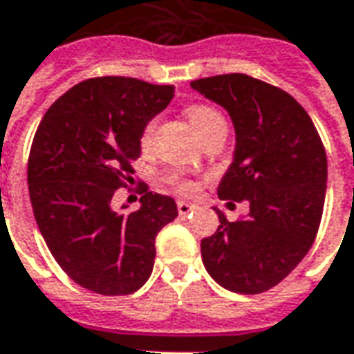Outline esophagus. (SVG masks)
<instances>
[{
	"label": "esophagus",
	"mask_w": 354,
	"mask_h": 354,
	"mask_svg": "<svg viewBox=\"0 0 354 354\" xmlns=\"http://www.w3.org/2000/svg\"><path fill=\"white\" fill-rule=\"evenodd\" d=\"M195 211V205H192V203L187 201H178V212L182 214V216H185V214H189V212Z\"/></svg>",
	"instance_id": "obj_1"
}]
</instances>
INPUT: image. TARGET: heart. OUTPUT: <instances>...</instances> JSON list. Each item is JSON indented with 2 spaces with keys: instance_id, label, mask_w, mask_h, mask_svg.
Instances as JSON below:
<instances>
[{
  "instance_id": "heart-1",
  "label": "heart",
  "mask_w": 354,
  "mask_h": 354,
  "mask_svg": "<svg viewBox=\"0 0 354 354\" xmlns=\"http://www.w3.org/2000/svg\"><path fill=\"white\" fill-rule=\"evenodd\" d=\"M187 120H189V124L194 126L195 134L201 136L207 128H211L214 124H220V122H224V118L220 117L218 113L214 111L212 107H207V105H192V107L187 109ZM151 132H153V122L145 126V130H143L142 134V145L145 147L149 140H151ZM169 182L174 187H176L178 192H182V194H194L195 192V184L192 180H187V178H182L180 174H172L169 178Z\"/></svg>"
}]
</instances>
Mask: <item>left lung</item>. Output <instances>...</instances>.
Here are the masks:
<instances>
[{
  "label": "left lung",
  "mask_w": 354,
  "mask_h": 354,
  "mask_svg": "<svg viewBox=\"0 0 354 354\" xmlns=\"http://www.w3.org/2000/svg\"><path fill=\"white\" fill-rule=\"evenodd\" d=\"M192 88L228 111L236 130L234 160L220 199L247 201L245 218L201 241L203 264L222 288L254 295L278 286L315 243L328 182L322 140L288 91L247 74L199 78Z\"/></svg>",
  "instance_id": "obj_1"
}]
</instances>
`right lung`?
I'll use <instances>...</instances> for the list:
<instances>
[{
    "instance_id": "1",
    "label": "right lung",
    "mask_w": 354,
    "mask_h": 354,
    "mask_svg": "<svg viewBox=\"0 0 354 354\" xmlns=\"http://www.w3.org/2000/svg\"><path fill=\"white\" fill-rule=\"evenodd\" d=\"M172 97L174 86L90 78L63 93L36 130L28 157L34 218L66 276L93 293L142 288L153 272L155 237L178 216L172 197L145 185L138 211L111 207L115 192L132 180L145 126Z\"/></svg>"
}]
</instances>
